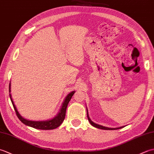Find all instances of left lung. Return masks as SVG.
<instances>
[{
    "label": "left lung",
    "instance_id": "1",
    "mask_svg": "<svg viewBox=\"0 0 154 154\" xmlns=\"http://www.w3.org/2000/svg\"><path fill=\"white\" fill-rule=\"evenodd\" d=\"M87 118H88V120L89 121L90 124L92 125L93 126L97 128H99V129H102V130H118V129H120L122 128H124V126H120L119 128H109V127H106V126H103L102 125H99V124L94 123V122H93L92 120H91L90 117L89 116V114H88V110L87 109Z\"/></svg>",
    "mask_w": 154,
    "mask_h": 154
}]
</instances>
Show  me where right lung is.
Segmentation results:
<instances>
[{"label":"right lung","mask_w":154,"mask_h":154,"mask_svg":"<svg viewBox=\"0 0 154 154\" xmlns=\"http://www.w3.org/2000/svg\"><path fill=\"white\" fill-rule=\"evenodd\" d=\"M11 83H10L9 84L10 98H11L12 105L14 106L16 115H17L19 120H20L23 124H24L25 125L32 127L35 129H39V130H53V129L59 127L61 125V123L63 122V120L65 119V113H66V109L68 105V103L70 101L71 97H73L74 93H75V91H73L65 97L63 102L62 103V105L60 109V111H59V112L57 113V115L55 116V117H54L53 119H49L47 120L35 121V120H30L26 119L24 117H22L21 116V114L19 113V112L17 110V108L16 107L15 104L14 103V101L12 100V95L11 94Z\"/></svg>","instance_id":"add662e5"}]
</instances>
